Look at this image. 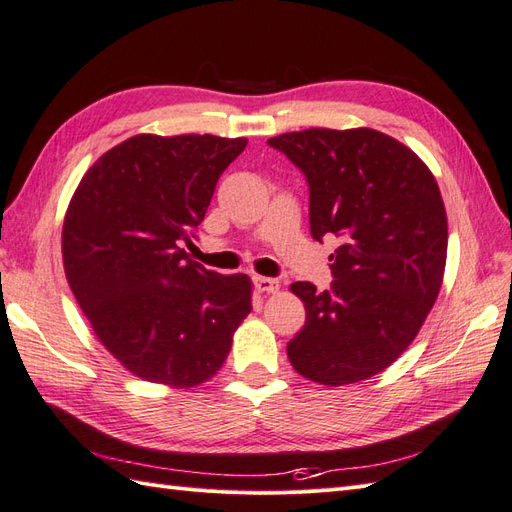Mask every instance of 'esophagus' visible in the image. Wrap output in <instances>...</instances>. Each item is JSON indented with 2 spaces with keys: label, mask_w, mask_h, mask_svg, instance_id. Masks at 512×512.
<instances>
[{
  "label": "esophagus",
  "mask_w": 512,
  "mask_h": 512,
  "mask_svg": "<svg viewBox=\"0 0 512 512\" xmlns=\"http://www.w3.org/2000/svg\"><path fill=\"white\" fill-rule=\"evenodd\" d=\"M254 286H256L258 293H276L280 289V282L276 278L254 276Z\"/></svg>",
  "instance_id": "obj_1"
}]
</instances>
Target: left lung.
I'll return each instance as SVG.
<instances>
[{"mask_svg":"<svg viewBox=\"0 0 512 512\" xmlns=\"http://www.w3.org/2000/svg\"><path fill=\"white\" fill-rule=\"evenodd\" d=\"M304 173L310 234L341 239L328 291L295 282L306 323L286 345L299 376L341 386L376 376L413 343L447 256L441 191L415 152L378 130L310 128L267 141Z\"/></svg>","mask_w":512,"mask_h":512,"instance_id":"obj_1","label":"left lung"}]
</instances>
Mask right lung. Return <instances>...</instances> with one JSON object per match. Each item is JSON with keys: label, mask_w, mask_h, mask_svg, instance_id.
<instances>
[{"label": "right lung", "mask_w": 512, "mask_h": 512, "mask_svg": "<svg viewBox=\"0 0 512 512\" xmlns=\"http://www.w3.org/2000/svg\"><path fill=\"white\" fill-rule=\"evenodd\" d=\"M245 139L139 134L86 171L62 260L106 350L134 376L180 389L213 378L252 310V282L189 260L217 180Z\"/></svg>", "instance_id": "1"}]
</instances>
